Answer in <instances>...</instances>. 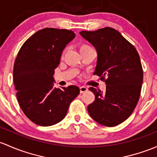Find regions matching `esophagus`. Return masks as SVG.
Wrapping results in <instances>:
<instances>
[{
	"instance_id": "1",
	"label": "esophagus",
	"mask_w": 157,
	"mask_h": 157,
	"mask_svg": "<svg viewBox=\"0 0 157 157\" xmlns=\"http://www.w3.org/2000/svg\"><path fill=\"white\" fill-rule=\"evenodd\" d=\"M87 90H88V89H87V87L86 86H80V93H83V92H86Z\"/></svg>"
}]
</instances>
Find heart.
Segmentation results:
<instances>
[{"label":"heart","instance_id":"1","mask_svg":"<svg viewBox=\"0 0 157 157\" xmlns=\"http://www.w3.org/2000/svg\"><path fill=\"white\" fill-rule=\"evenodd\" d=\"M92 49V47L86 44H82L79 46V49H80V52H83V51L86 50V49ZM65 51H63V52H62V56H63L64 54H65Z\"/></svg>","mask_w":157,"mask_h":157}]
</instances>
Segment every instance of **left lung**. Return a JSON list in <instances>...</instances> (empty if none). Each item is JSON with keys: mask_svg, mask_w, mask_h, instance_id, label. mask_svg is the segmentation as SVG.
I'll use <instances>...</instances> for the list:
<instances>
[{"mask_svg": "<svg viewBox=\"0 0 157 157\" xmlns=\"http://www.w3.org/2000/svg\"><path fill=\"white\" fill-rule=\"evenodd\" d=\"M80 34L96 49L94 74L107 85L105 92L90 87L95 98L87 108L89 113L101 125L117 126L132 114L139 100L143 83L139 55L134 46L112 28Z\"/></svg>", "mask_w": 157, "mask_h": 157, "instance_id": "obj_1", "label": "left lung"}]
</instances>
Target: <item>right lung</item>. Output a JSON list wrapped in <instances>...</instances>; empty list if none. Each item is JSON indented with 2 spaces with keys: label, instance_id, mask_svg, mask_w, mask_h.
<instances>
[{
  "label": "right lung",
  "instance_id": "1",
  "mask_svg": "<svg viewBox=\"0 0 157 157\" xmlns=\"http://www.w3.org/2000/svg\"><path fill=\"white\" fill-rule=\"evenodd\" d=\"M75 37L74 31L46 28L29 37L19 49L13 67L18 102L29 120L41 126L62 121L80 93L76 86L54 87L53 74L62 51Z\"/></svg>",
  "mask_w": 157,
  "mask_h": 157
}]
</instances>
